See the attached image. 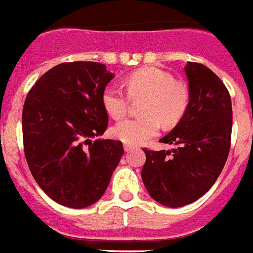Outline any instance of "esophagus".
Returning <instances> with one entry per match:
<instances>
[{
    "label": "esophagus",
    "mask_w": 253,
    "mask_h": 253,
    "mask_svg": "<svg viewBox=\"0 0 253 253\" xmlns=\"http://www.w3.org/2000/svg\"><path fill=\"white\" fill-rule=\"evenodd\" d=\"M123 149H125V151H131L132 149H134V146L128 145V143H125V145H123Z\"/></svg>",
    "instance_id": "obj_1"
}]
</instances>
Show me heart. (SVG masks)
I'll return each instance as SVG.
<instances>
[{"label": "heart", "mask_w": 253, "mask_h": 253, "mask_svg": "<svg viewBox=\"0 0 253 253\" xmlns=\"http://www.w3.org/2000/svg\"><path fill=\"white\" fill-rule=\"evenodd\" d=\"M125 87L127 93L118 85H107L102 93V104L112 119L119 121L128 111L130 99H143L139 106L141 117L125 119L112 127V135L130 145L154 138L161 123L165 127L175 126L190 102L188 87L158 67H145L128 74Z\"/></svg>", "instance_id": "b5f03b06"}]
</instances>
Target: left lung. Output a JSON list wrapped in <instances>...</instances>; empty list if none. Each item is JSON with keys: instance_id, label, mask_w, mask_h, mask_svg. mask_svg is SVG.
Returning a JSON list of instances; mask_svg holds the SVG:
<instances>
[{"instance_id": "obj_1", "label": "left lung", "mask_w": 253, "mask_h": 253, "mask_svg": "<svg viewBox=\"0 0 253 253\" xmlns=\"http://www.w3.org/2000/svg\"><path fill=\"white\" fill-rule=\"evenodd\" d=\"M190 102L184 118L160 139L173 150H147L142 179L147 192L165 207L179 208L203 197L216 182L231 149L232 102L213 71L188 61Z\"/></svg>"}]
</instances>
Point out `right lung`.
<instances>
[{
    "mask_svg": "<svg viewBox=\"0 0 253 253\" xmlns=\"http://www.w3.org/2000/svg\"><path fill=\"white\" fill-rule=\"evenodd\" d=\"M112 78L102 63H61L28 92L25 158L39 186L60 205L82 209L96 203L125 153L121 141H91L108 126L102 93Z\"/></svg>",
    "mask_w": 253,
    "mask_h": 253,
    "instance_id": "right-lung-1",
    "label": "right lung"
}]
</instances>
